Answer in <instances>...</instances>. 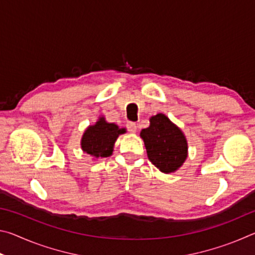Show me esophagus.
I'll return each mask as SVG.
<instances>
[{
  "mask_svg": "<svg viewBox=\"0 0 255 255\" xmlns=\"http://www.w3.org/2000/svg\"><path fill=\"white\" fill-rule=\"evenodd\" d=\"M127 129H128V131H130V132H136V130H137L136 124L135 123H128L127 124Z\"/></svg>",
  "mask_w": 255,
  "mask_h": 255,
  "instance_id": "1",
  "label": "esophagus"
}]
</instances>
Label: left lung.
<instances>
[{
  "instance_id": "left-lung-1",
  "label": "left lung",
  "mask_w": 255,
  "mask_h": 255,
  "mask_svg": "<svg viewBox=\"0 0 255 255\" xmlns=\"http://www.w3.org/2000/svg\"><path fill=\"white\" fill-rule=\"evenodd\" d=\"M149 122V127L140 131L148 159L163 173L176 171L188 155L184 135L165 115L158 114Z\"/></svg>"
}]
</instances>
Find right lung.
I'll return each instance as SVG.
<instances>
[{"label":"right lung","mask_w":255,"mask_h":255,"mask_svg":"<svg viewBox=\"0 0 255 255\" xmlns=\"http://www.w3.org/2000/svg\"><path fill=\"white\" fill-rule=\"evenodd\" d=\"M125 129H119L117 125L107 123L105 118L86 129L82 137V149L94 157H108L112 154L114 144Z\"/></svg>","instance_id":"right-lung-1"}]
</instances>
